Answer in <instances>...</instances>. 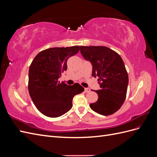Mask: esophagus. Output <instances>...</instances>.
Here are the masks:
<instances>
[{"label":"esophagus","instance_id":"esophagus-1","mask_svg":"<svg viewBox=\"0 0 157 157\" xmlns=\"http://www.w3.org/2000/svg\"><path fill=\"white\" fill-rule=\"evenodd\" d=\"M84 92H90V89L88 88H84Z\"/></svg>","mask_w":157,"mask_h":157}]
</instances>
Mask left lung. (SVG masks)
<instances>
[{"mask_svg":"<svg viewBox=\"0 0 157 157\" xmlns=\"http://www.w3.org/2000/svg\"><path fill=\"white\" fill-rule=\"evenodd\" d=\"M84 58L92 64V76L98 77L101 89L96 90L98 101L90 104L100 115H113L124 103L126 97L128 75L121 57L114 50L103 46H80Z\"/></svg>","mask_w":157,"mask_h":157,"instance_id":"obj_1","label":"left lung"}]
</instances>
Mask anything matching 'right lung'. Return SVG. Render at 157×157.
Instances as JSON below:
<instances>
[{
	"mask_svg": "<svg viewBox=\"0 0 157 157\" xmlns=\"http://www.w3.org/2000/svg\"><path fill=\"white\" fill-rule=\"evenodd\" d=\"M79 50V46L46 49L31 62L28 90L33 103L44 115L56 118L64 115L72 108L75 95L84 90L78 83L68 86L58 80L67 70V59Z\"/></svg>",
	"mask_w": 157,
	"mask_h": 157,
	"instance_id": "1",
	"label": "right lung"
}]
</instances>
